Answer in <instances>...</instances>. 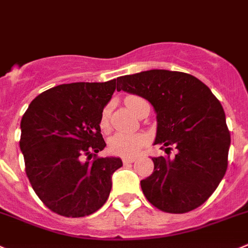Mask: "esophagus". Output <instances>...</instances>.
Returning <instances> with one entry per match:
<instances>
[{
    "instance_id": "esophagus-1",
    "label": "esophagus",
    "mask_w": 248,
    "mask_h": 248,
    "mask_svg": "<svg viewBox=\"0 0 248 248\" xmlns=\"http://www.w3.org/2000/svg\"><path fill=\"white\" fill-rule=\"evenodd\" d=\"M124 164H131V163H135L136 159L135 158H124L122 159Z\"/></svg>"
}]
</instances>
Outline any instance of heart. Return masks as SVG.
Instances as JSON below:
<instances>
[{
	"label": "heart",
	"instance_id": "1",
	"mask_svg": "<svg viewBox=\"0 0 248 248\" xmlns=\"http://www.w3.org/2000/svg\"><path fill=\"white\" fill-rule=\"evenodd\" d=\"M127 108L133 113L137 112L140 106L145 101L137 95H128L124 99ZM111 104H108L103 108L100 115V128L103 131L108 129ZM147 143V137L140 133H116L108 140V149L112 154L120 156H135L137 155L143 145Z\"/></svg>",
	"mask_w": 248,
	"mask_h": 248
}]
</instances>
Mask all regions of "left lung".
<instances>
[{"label":"left lung","instance_id":"left-lung-1","mask_svg":"<svg viewBox=\"0 0 248 248\" xmlns=\"http://www.w3.org/2000/svg\"><path fill=\"white\" fill-rule=\"evenodd\" d=\"M117 90L149 101L156 113L154 171L140 181L147 200L166 213L200 207L217 189L228 168L230 133L220 101L198 78L184 72L150 69L117 78ZM177 154L170 156V150Z\"/></svg>","mask_w":248,"mask_h":248}]
</instances>
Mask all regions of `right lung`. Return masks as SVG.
I'll return each mask as SVG.
<instances>
[{
    "mask_svg": "<svg viewBox=\"0 0 248 248\" xmlns=\"http://www.w3.org/2000/svg\"><path fill=\"white\" fill-rule=\"evenodd\" d=\"M115 89L116 79L57 85L36 96L23 115L19 147L25 172L41 202L57 214L80 218L108 200L122 160L96 158L95 153L106 147L100 115Z\"/></svg>",
    "mask_w": 248,
    "mask_h": 248,
    "instance_id": "1",
    "label": "right lung"
}]
</instances>
